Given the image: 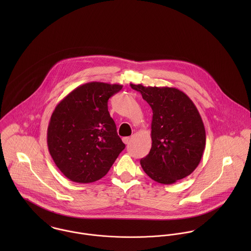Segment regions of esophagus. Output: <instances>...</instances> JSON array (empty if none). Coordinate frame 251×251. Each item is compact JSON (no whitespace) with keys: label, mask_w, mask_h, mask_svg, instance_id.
Listing matches in <instances>:
<instances>
[{"label":"esophagus","mask_w":251,"mask_h":251,"mask_svg":"<svg viewBox=\"0 0 251 251\" xmlns=\"http://www.w3.org/2000/svg\"><path fill=\"white\" fill-rule=\"evenodd\" d=\"M130 141V137H124L123 138V142L125 144H128Z\"/></svg>","instance_id":"esophagus-1"}]
</instances>
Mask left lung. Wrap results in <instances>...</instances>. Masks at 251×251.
Instances as JSON below:
<instances>
[{
  "label": "left lung",
  "instance_id": "1",
  "mask_svg": "<svg viewBox=\"0 0 251 251\" xmlns=\"http://www.w3.org/2000/svg\"><path fill=\"white\" fill-rule=\"evenodd\" d=\"M130 87L152 110L151 148L140 160L145 173L163 184L187 177L200 163L206 145L205 126L197 108L176 88Z\"/></svg>",
  "mask_w": 251,
  "mask_h": 251
}]
</instances>
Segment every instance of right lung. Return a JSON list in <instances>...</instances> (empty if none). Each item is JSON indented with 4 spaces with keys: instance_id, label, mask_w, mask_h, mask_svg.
<instances>
[{
    "instance_id": "right-lung-1",
    "label": "right lung",
    "mask_w": 251,
    "mask_h": 251,
    "mask_svg": "<svg viewBox=\"0 0 251 251\" xmlns=\"http://www.w3.org/2000/svg\"><path fill=\"white\" fill-rule=\"evenodd\" d=\"M122 88L119 84L86 83L53 111L47 129L48 150L68 179L79 183L101 179L126 148L107 105Z\"/></svg>"
}]
</instances>
